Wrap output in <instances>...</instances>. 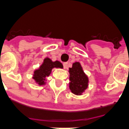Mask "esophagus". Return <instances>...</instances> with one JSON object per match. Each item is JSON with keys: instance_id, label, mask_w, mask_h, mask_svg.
<instances>
[{"instance_id": "1", "label": "esophagus", "mask_w": 129, "mask_h": 129, "mask_svg": "<svg viewBox=\"0 0 129 129\" xmlns=\"http://www.w3.org/2000/svg\"><path fill=\"white\" fill-rule=\"evenodd\" d=\"M68 64V62H64V63H63V68H64V69H66V68H67Z\"/></svg>"}]
</instances>
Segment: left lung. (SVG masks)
<instances>
[{"instance_id": "obj_1", "label": "left lung", "mask_w": 129, "mask_h": 129, "mask_svg": "<svg viewBox=\"0 0 129 129\" xmlns=\"http://www.w3.org/2000/svg\"><path fill=\"white\" fill-rule=\"evenodd\" d=\"M70 91L76 95H81L88 87V77L83 70L79 62H75L69 68Z\"/></svg>"}]
</instances>
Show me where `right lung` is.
<instances>
[{
  "label": "right lung",
  "instance_id": "right-lung-1",
  "mask_svg": "<svg viewBox=\"0 0 129 129\" xmlns=\"http://www.w3.org/2000/svg\"><path fill=\"white\" fill-rule=\"evenodd\" d=\"M54 68H63V65L59 61H52L48 57H46L40 68L34 71L33 79L40 85H45L46 78L50 75L52 69Z\"/></svg>",
  "mask_w": 129,
  "mask_h": 129
}]
</instances>
